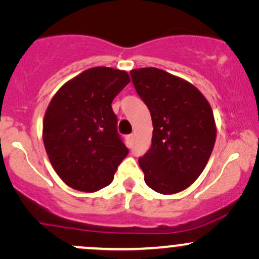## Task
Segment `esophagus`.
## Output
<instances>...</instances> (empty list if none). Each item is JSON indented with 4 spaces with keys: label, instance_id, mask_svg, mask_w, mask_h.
<instances>
[{
    "label": "esophagus",
    "instance_id": "1",
    "mask_svg": "<svg viewBox=\"0 0 259 259\" xmlns=\"http://www.w3.org/2000/svg\"><path fill=\"white\" fill-rule=\"evenodd\" d=\"M126 141H127V145H129V146H132L133 141H134V135H133V134H132V135H127L126 136Z\"/></svg>",
    "mask_w": 259,
    "mask_h": 259
}]
</instances>
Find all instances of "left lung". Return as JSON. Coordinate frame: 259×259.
I'll list each match as a JSON object with an SVG mask.
<instances>
[{
  "mask_svg": "<svg viewBox=\"0 0 259 259\" xmlns=\"http://www.w3.org/2000/svg\"><path fill=\"white\" fill-rule=\"evenodd\" d=\"M130 75L152 118V145L139 159L145 183L159 194H178L200 177L214 147L212 107L191 82L158 68Z\"/></svg>",
  "mask_w": 259,
  "mask_h": 259,
  "instance_id": "left-lung-1",
  "label": "left lung"
}]
</instances>
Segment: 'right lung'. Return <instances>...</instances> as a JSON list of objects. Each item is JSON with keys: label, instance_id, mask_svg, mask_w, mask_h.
<instances>
[{"label": "right lung", "instance_id": "right-lung-1", "mask_svg": "<svg viewBox=\"0 0 259 259\" xmlns=\"http://www.w3.org/2000/svg\"><path fill=\"white\" fill-rule=\"evenodd\" d=\"M130 82L125 70L95 67L61 86L45 112L42 140L68 186L96 192L113 181L129 153L117 133L112 101Z\"/></svg>", "mask_w": 259, "mask_h": 259}]
</instances>
